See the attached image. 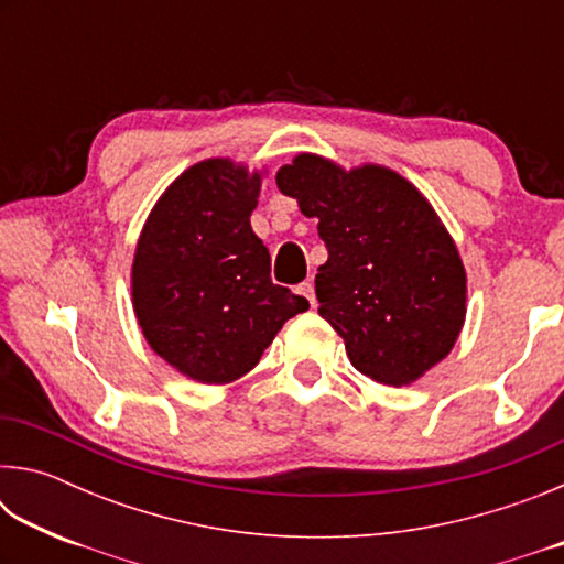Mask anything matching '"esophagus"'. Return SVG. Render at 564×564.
I'll use <instances>...</instances> for the list:
<instances>
[{
  "mask_svg": "<svg viewBox=\"0 0 564 564\" xmlns=\"http://www.w3.org/2000/svg\"><path fill=\"white\" fill-rule=\"evenodd\" d=\"M299 293H301L303 299L308 301L311 305H316V291H313V283H311V281H303V283L299 285Z\"/></svg>",
  "mask_w": 564,
  "mask_h": 564,
  "instance_id": "1",
  "label": "esophagus"
}]
</instances>
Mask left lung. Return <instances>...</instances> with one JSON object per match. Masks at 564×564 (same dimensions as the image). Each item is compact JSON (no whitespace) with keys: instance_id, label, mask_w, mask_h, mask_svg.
Masks as SVG:
<instances>
[{"instance_id":"left-lung-1","label":"left lung","mask_w":564,"mask_h":564,"mask_svg":"<svg viewBox=\"0 0 564 564\" xmlns=\"http://www.w3.org/2000/svg\"><path fill=\"white\" fill-rule=\"evenodd\" d=\"M275 184L318 218V313L352 366L400 388L443 360L465 321V269L420 191L390 169L343 171L313 154L281 166Z\"/></svg>"}]
</instances>
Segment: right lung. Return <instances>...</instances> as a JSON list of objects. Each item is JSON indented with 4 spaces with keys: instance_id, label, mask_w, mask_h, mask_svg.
Wrapping results in <instances>:
<instances>
[{
    "instance_id": "add662e5",
    "label": "right lung",
    "mask_w": 564,
    "mask_h": 564,
    "mask_svg": "<svg viewBox=\"0 0 564 564\" xmlns=\"http://www.w3.org/2000/svg\"><path fill=\"white\" fill-rule=\"evenodd\" d=\"M259 174L226 159L184 171L151 212L133 259V311L149 346L202 383L248 373L308 301L271 281L251 228Z\"/></svg>"
}]
</instances>
